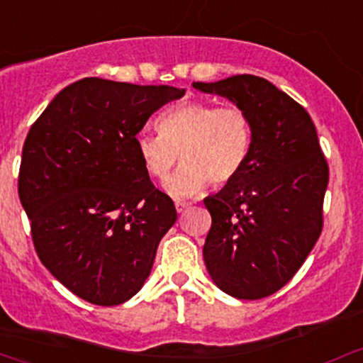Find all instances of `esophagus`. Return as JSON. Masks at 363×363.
I'll return each mask as SVG.
<instances>
[{"mask_svg":"<svg viewBox=\"0 0 363 363\" xmlns=\"http://www.w3.org/2000/svg\"><path fill=\"white\" fill-rule=\"evenodd\" d=\"M189 205H191L189 202H181V200H177V202H175V208H177V212L181 214V212H184Z\"/></svg>","mask_w":363,"mask_h":363,"instance_id":"1","label":"esophagus"}]
</instances>
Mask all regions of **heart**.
<instances>
[{"instance_id": "obj_1", "label": "heart", "mask_w": 363, "mask_h": 363, "mask_svg": "<svg viewBox=\"0 0 363 363\" xmlns=\"http://www.w3.org/2000/svg\"><path fill=\"white\" fill-rule=\"evenodd\" d=\"M160 133H138L135 149L145 172L163 179L177 163H184L164 181L175 199L196 195L207 182L221 188L232 182L250 158L251 117L240 107H218L184 101L158 117Z\"/></svg>"}]
</instances>
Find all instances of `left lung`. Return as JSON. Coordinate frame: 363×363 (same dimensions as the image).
Wrapping results in <instances>:
<instances>
[{
	"mask_svg": "<svg viewBox=\"0 0 363 363\" xmlns=\"http://www.w3.org/2000/svg\"><path fill=\"white\" fill-rule=\"evenodd\" d=\"M193 87L228 98L251 117L246 164L203 200L212 218L203 259L219 290L263 298L295 276L320 237L327 160L306 108L269 80L233 75Z\"/></svg>",
	"mask_w": 363,
	"mask_h": 363,
	"instance_id": "left-lung-1",
	"label": "left lung"
}]
</instances>
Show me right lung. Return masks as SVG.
I'll return each mask as SVG.
<instances>
[{
	"instance_id": "add662e5",
	"label": "right lung",
	"mask_w": 363,
	"mask_h": 363,
	"mask_svg": "<svg viewBox=\"0 0 363 363\" xmlns=\"http://www.w3.org/2000/svg\"><path fill=\"white\" fill-rule=\"evenodd\" d=\"M184 93L87 77L57 93L26 137L19 199L36 255L94 306H117L140 291L177 219L135 138L152 113Z\"/></svg>"
}]
</instances>
